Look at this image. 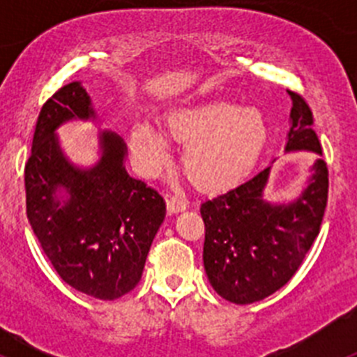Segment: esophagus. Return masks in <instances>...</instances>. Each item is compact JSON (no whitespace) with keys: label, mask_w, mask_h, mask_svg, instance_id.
Here are the masks:
<instances>
[{"label":"esophagus","mask_w":357,"mask_h":357,"mask_svg":"<svg viewBox=\"0 0 357 357\" xmlns=\"http://www.w3.org/2000/svg\"><path fill=\"white\" fill-rule=\"evenodd\" d=\"M166 206H168V211L169 213H181V211H184L185 207H188V202H185V198L182 197H169L168 200H166Z\"/></svg>","instance_id":"obj_1"}]
</instances>
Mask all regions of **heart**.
Masks as SVG:
<instances>
[{
    "label": "heart",
    "instance_id": "1",
    "mask_svg": "<svg viewBox=\"0 0 357 357\" xmlns=\"http://www.w3.org/2000/svg\"><path fill=\"white\" fill-rule=\"evenodd\" d=\"M164 128L169 137L188 144L185 172L202 188L241 178L261 155L268 135L259 109L225 100L175 107L164 118ZM166 134L146 119L130 128V151L144 173L159 172L168 157Z\"/></svg>",
    "mask_w": 357,
    "mask_h": 357
}]
</instances>
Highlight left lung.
Here are the masks:
<instances>
[{
  "label": "left lung",
  "mask_w": 357,
  "mask_h": 357,
  "mask_svg": "<svg viewBox=\"0 0 357 357\" xmlns=\"http://www.w3.org/2000/svg\"><path fill=\"white\" fill-rule=\"evenodd\" d=\"M288 94L293 105L284 151L321 155L311 109L301 94ZM270 172L272 166L261 169L200 207L207 279L218 295L234 304L259 302L282 288L317 239L326 213L329 172L324 160H314L305 188L288 204L264 200Z\"/></svg>",
  "instance_id": "left-lung-1"
}]
</instances>
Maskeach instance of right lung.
Wrapping results in <instances>:
<instances>
[{
	"label": "right lung",
	"instance_id": "obj_1",
	"mask_svg": "<svg viewBox=\"0 0 357 357\" xmlns=\"http://www.w3.org/2000/svg\"><path fill=\"white\" fill-rule=\"evenodd\" d=\"M73 119H96L80 82L61 87L40 109L24 166L26 216L66 284L114 301L141 280L166 204L155 189L128 175L127 144L116 132L98 134L94 166L73 164L56 137L59 127Z\"/></svg>",
	"mask_w": 357,
	"mask_h": 357
}]
</instances>
